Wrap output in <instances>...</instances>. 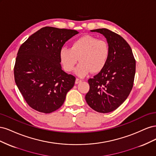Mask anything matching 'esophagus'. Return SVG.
<instances>
[{
	"label": "esophagus",
	"mask_w": 156,
	"mask_h": 156,
	"mask_svg": "<svg viewBox=\"0 0 156 156\" xmlns=\"http://www.w3.org/2000/svg\"><path fill=\"white\" fill-rule=\"evenodd\" d=\"M81 81H82V80L77 78L76 79H75V84H78V83H81Z\"/></svg>",
	"instance_id": "obj_1"
}]
</instances>
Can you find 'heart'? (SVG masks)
<instances>
[{"label": "heart", "instance_id": "obj_1", "mask_svg": "<svg viewBox=\"0 0 156 156\" xmlns=\"http://www.w3.org/2000/svg\"><path fill=\"white\" fill-rule=\"evenodd\" d=\"M110 56V47L104 40L90 35H84L75 40L70 48L60 49V63L66 72H70L78 62L80 64L75 69V73L83 77L90 72H100L108 62Z\"/></svg>", "mask_w": 156, "mask_h": 156}]
</instances>
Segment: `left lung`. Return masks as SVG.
<instances>
[{"label":"left lung","mask_w":156,"mask_h":156,"mask_svg":"<svg viewBox=\"0 0 156 156\" xmlns=\"http://www.w3.org/2000/svg\"><path fill=\"white\" fill-rule=\"evenodd\" d=\"M104 36L110 56L102 71L88 79L90 90L85 100L92 109L107 113L116 110L128 97L133 86L135 59L127 42L107 29L92 30Z\"/></svg>","instance_id":"obj_1"}]
</instances>
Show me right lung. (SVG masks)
I'll return each mask as SVG.
<instances>
[{"label":"right lung","mask_w":156,"mask_h":156,"mask_svg":"<svg viewBox=\"0 0 156 156\" xmlns=\"http://www.w3.org/2000/svg\"><path fill=\"white\" fill-rule=\"evenodd\" d=\"M75 30L45 27L32 34L19 49L14 78L25 100L44 113L57 110L74 86L75 77L62 69L59 53Z\"/></svg>","instance_id":"1"}]
</instances>
